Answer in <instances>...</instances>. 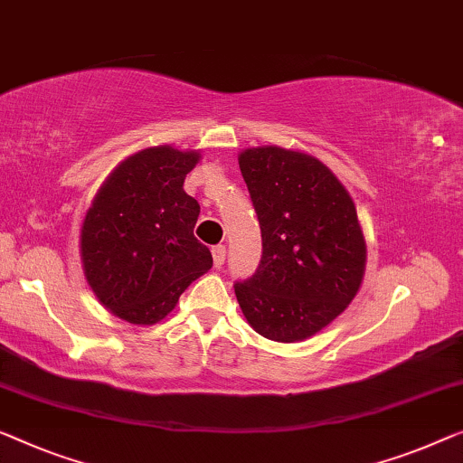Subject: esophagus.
Listing matches in <instances>:
<instances>
[{"instance_id":"34e87169","label":"esophagus","mask_w":463,"mask_h":463,"mask_svg":"<svg viewBox=\"0 0 463 463\" xmlns=\"http://www.w3.org/2000/svg\"><path fill=\"white\" fill-rule=\"evenodd\" d=\"M212 255H213V266L216 268H222L224 260H226V247L224 245H216L212 250Z\"/></svg>"}]
</instances>
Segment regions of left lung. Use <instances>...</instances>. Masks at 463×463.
Returning <instances> with one entry per match:
<instances>
[{"instance_id":"left-lung-1","label":"left lung","mask_w":463,"mask_h":463,"mask_svg":"<svg viewBox=\"0 0 463 463\" xmlns=\"http://www.w3.org/2000/svg\"><path fill=\"white\" fill-rule=\"evenodd\" d=\"M239 168L261 229L258 270L234 285L245 320L276 343H299L341 316L365 274L355 203L318 157L279 145L247 147Z\"/></svg>"}]
</instances>
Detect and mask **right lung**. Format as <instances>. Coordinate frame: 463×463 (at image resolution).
<instances>
[{
  "label": "right lung",
  "instance_id": "add662e5",
  "mask_svg": "<svg viewBox=\"0 0 463 463\" xmlns=\"http://www.w3.org/2000/svg\"><path fill=\"white\" fill-rule=\"evenodd\" d=\"M202 160L199 149L157 145L109 172L80 226L87 285L120 320L151 326L176 307L193 280L212 268V253L193 234L197 199L183 189Z\"/></svg>",
  "mask_w": 463,
  "mask_h": 463
}]
</instances>
